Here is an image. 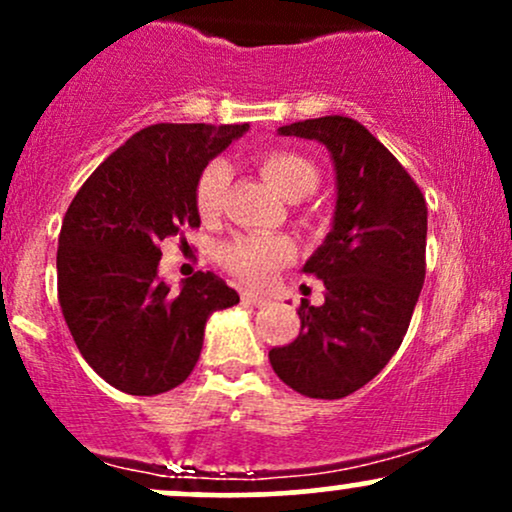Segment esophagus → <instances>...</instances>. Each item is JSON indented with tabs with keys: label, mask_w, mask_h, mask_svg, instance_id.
Here are the masks:
<instances>
[{
	"label": "esophagus",
	"mask_w": 512,
	"mask_h": 512,
	"mask_svg": "<svg viewBox=\"0 0 512 512\" xmlns=\"http://www.w3.org/2000/svg\"><path fill=\"white\" fill-rule=\"evenodd\" d=\"M243 303L245 305H255V308H262V305L269 303L267 296H262V293H255V291H243Z\"/></svg>",
	"instance_id": "1"
}]
</instances>
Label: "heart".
<instances>
[{"instance_id": "heart-1", "label": "heart", "mask_w": 512, "mask_h": 512, "mask_svg": "<svg viewBox=\"0 0 512 512\" xmlns=\"http://www.w3.org/2000/svg\"><path fill=\"white\" fill-rule=\"evenodd\" d=\"M260 170L276 190L289 199H301L317 185V168L308 158L293 151H269L260 158ZM231 166L226 161H211L199 173L195 185V204L202 219H214L223 207ZM296 255V245L286 236H264L250 233L240 236L223 248V264L250 284H264L276 269L289 264Z\"/></svg>"}]
</instances>
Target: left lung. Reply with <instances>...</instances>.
Returning <instances> with one entry per match:
<instances>
[{
	"label": "left lung",
	"mask_w": 512,
	"mask_h": 512,
	"mask_svg": "<svg viewBox=\"0 0 512 512\" xmlns=\"http://www.w3.org/2000/svg\"><path fill=\"white\" fill-rule=\"evenodd\" d=\"M276 132L330 151L337 202L330 233L303 264L325 284V303L301 301V332L269 351V363L301 395L339 399L370 383L407 334L426 276V199L351 117L327 115Z\"/></svg>",
	"instance_id": "obj_1"
}]
</instances>
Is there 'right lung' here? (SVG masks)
Masks as SVG:
<instances>
[{
  "instance_id": "obj_1",
  "label": "right lung",
  "mask_w": 512,
  "mask_h": 512,
  "mask_svg": "<svg viewBox=\"0 0 512 512\" xmlns=\"http://www.w3.org/2000/svg\"><path fill=\"white\" fill-rule=\"evenodd\" d=\"M250 125H151L93 170L69 204L57 248V296L76 346L108 385L161 395L185 383L211 313L240 296L211 272L173 291L161 240L199 226L195 185Z\"/></svg>"
}]
</instances>
